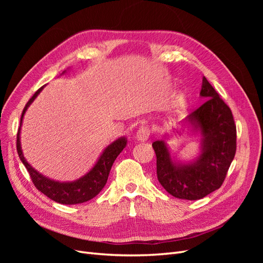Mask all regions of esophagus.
I'll use <instances>...</instances> for the list:
<instances>
[{
	"mask_svg": "<svg viewBox=\"0 0 263 263\" xmlns=\"http://www.w3.org/2000/svg\"><path fill=\"white\" fill-rule=\"evenodd\" d=\"M149 135H150V129L148 128V127L147 126H141L140 128L137 130L136 138L139 141H145L149 138Z\"/></svg>",
	"mask_w": 263,
	"mask_h": 263,
	"instance_id": "34e87169",
	"label": "esophagus"
}]
</instances>
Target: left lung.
I'll use <instances>...</instances> for the list:
<instances>
[{"mask_svg": "<svg viewBox=\"0 0 263 263\" xmlns=\"http://www.w3.org/2000/svg\"><path fill=\"white\" fill-rule=\"evenodd\" d=\"M200 95L205 102L185 118L194 130L201 133L200 157L194 162L177 163L164 139L153 142L158 181L169 194L182 200H200L218 190L236 154L233 113L205 77Z\"/></svg>", "mask_w": 263, "mask_h": 263, "instance_id": "left-lung-1", "label": "left lung"}]
</instances>
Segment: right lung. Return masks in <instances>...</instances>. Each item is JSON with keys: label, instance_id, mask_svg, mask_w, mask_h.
Returning a JSON list of instances; mask_svg holds the SVG:
<instances>
[{"label": "right lung", "instance_id": "add662e5", "mask_svg": "<svg viewBox=\"0 0 263 263\" xmlns=\"http://www.w3.org/2000/svg\"><path fill=\"white\" fill-rule=\"evenodd\" d=\"M44 86L41 89H38L36 93L29 99L27 104L23 109V113L21 116V125L24 114L26 113L28 106L33 103V101L36 99L37 95L42 92ZM20 133H21V126L17 132V139H16V148L17 153L20 156L21 161L23 164L26 166V169L29 173L30 179L33 181L34 185L38 191H41L46 196L51 198L52 201L60 203V204H80L87 202L91 198L97 196L102 189L106 184L108 174L110 171V168L115 161L117 156L122 153L123 149L126 146V138H119L112 142L109 146H107L103 154L101 155L98 162L91 169V171L87 172L85 176L80 178L79 180H76L73 182H57L50 180L48 178L44 177L43 174L37 172L33 166H31L26 159L23 156V151L21 148V141H20Z\"/></svg>", "mask_w": 263, "mask_h": 263}]
</instances>
